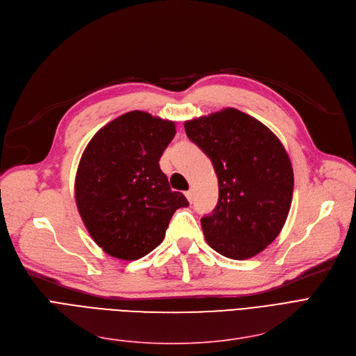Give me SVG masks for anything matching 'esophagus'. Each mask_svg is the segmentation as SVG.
Segmentation results:
<instances>
[{
	"label": "esophagus",
	"instance_id": "1",
	"mask_svg": "<svg viewBox=\"0 0 356 356\" xmlns=\"http://www.w3.org/2000/svg\"><path fill=\"white\" fill-rule=\"evenodd\" d=\"M185 197H187V200H188L190 202H193V200H194V193H193V190H188L187 193H185Z\"/></svg>",
	"mask_w": 356,
	"mask_h": 356
}]
</instances>
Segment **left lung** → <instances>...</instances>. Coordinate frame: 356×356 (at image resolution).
<instances>
[{"instance_id": "left-lung-1", "label": "left lung", "mask_w": 356, "mask_h": 356, "mask_svg": "<svg viewBox=\"0 0 356 356\" xmlns=\"http://www.w3.org/2000/svg\"><path fill=\"white\" fill-rule=\"evenodd\" d=\"M185 133L211 159L218 201L201 218L207 243L230 259L258 255L289 216L294 174L289 155L265 124L236 108L185 122Z\"/></svg>"}]
</instances>
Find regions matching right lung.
Instances as JSON below:
<instances>
[{"instance_id":"obj_1","label":"right lung","mask_w":356,"mask_h":356,"mask_svg":"<svg viewBox=\"0 0 356 356\" xmlns=\"http://www.w3.org/2000/svg\"><path fill=\"white\" fill-rule=\"evenodd\" d=\"M175 131L174 122L129 111L99 129L83 150L76 207L94 242L110 257L134 261L147 255L163 241L174 213L188 207L159 168Z\"/></svg>"}]
</instances>
